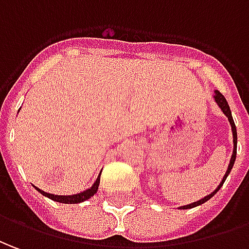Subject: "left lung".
<instances>
[{
	"label": "left lung",
	"mask_w": 249,
	"mask_h": 249,
	"mask_svg": "<svg viewBox=\"0 0 249 249\" xmlns=\"http://www.w3.org/2000/svg\"><path fill=\"white\" fill-rule=\"evenodd\" d=\"M214 100H215V103L218 104V107L221 108V111H222V112H224V114L226 115L228 121H229V123H231V127H232V133H233V153H232V157H231V162H229V165H228V171H226L225 175H224V178H222V180H221L219 186L217 187L215 190H214L213 193L209 194L207 196H205V198H202V199H199V200H198V202H194V203H190V205H186V206H180L179 209H193V207L199 206V205H202V203H205V202H207V200L210 199V198L213 196L214 194H217V191H218L219 188L222 187V184H224V181H225L226 178H228V175L231 174V171H232L234 161H236V153H237V130H236V124H234V122H233L232 112H231V108H229V106H228V102H226L225 97L222 96V93H219L218 90H215V93H214Z\"/></svg>",
	"instance_id": "left-lung-1"
}]
</instances>
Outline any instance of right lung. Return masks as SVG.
<instances>
[{
	"label": "right lung",
	"instance_id": "obj_1",
	"mask_svg": "<svg viewBox=\"0 0 249 249\" xmlns=\"http://www.w3.org/2000/svg\"><path fill=\"white\" fill-rule=\"evenodd\" d=\"M100 175H99V178L96 179V181L93 183V186L90 187V188L85 190V191H82V193L74 194V195H54V194L44 193V191H42V190H40V188H37V187H35V188L39 191V193L42 194V195L47 196V198H50V199L55 200V202H59V203H81V202H85V200L89 199L90 196H93V195L97 193V190H99V184H100Z\"/></svg>",
	"mask_w": 249,
	"mask_h": 249
}]
</instances>
